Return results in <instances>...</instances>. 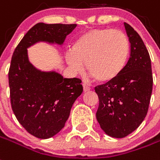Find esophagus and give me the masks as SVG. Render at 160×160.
I'll return each mask as SVG.
<instances>
[{"mask_svg":"<svg viewBox=\"0 0 160 160\" xmlns=\"http://www.w3.org/2000/svg\"><path fill=\"white\" fill-rule=\"evenodd\" d=\"M82 88H83V91L84 92H88L90 90V87H88L86 83H82Z\"/></svg>","mask_w":160,"mask_h":160,"instance_id":"34e87169","label":"esophagus"}]
</instances>
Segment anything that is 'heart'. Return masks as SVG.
<instances>
[{
	"mask_svg": "<svg viewBox=\"0 0 160 160\" xmlns=\"http://www.w3.org/2000/svg\"><path fill=\"white\" fill-rule=\"evenodd\" d=\"M130 53V43L121 31L101 28L87 31L75 39L67 63L79 72L85 63L87 72L98 82L106 83L122 74Z\"/></svg>",
	"mask_w": 160,
	"mask_h": 160,
	"instance_id": "b5f03b06",
	"label": "heart"
}]
</instances>
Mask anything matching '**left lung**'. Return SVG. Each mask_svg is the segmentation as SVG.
Wrapping results in <instances>:
<instances>
[{"label": "left lung", "mask_w": 160, "mask_h": 160, "mask_svg": "<svg viewBox=\"0 0 160 160\" xmlns=\"http://www.w3.org/2000/svg\"><path fill=\"white\" fill-rule=\"evenodd\" d=\"M123 24L131 45L126 68L118 78L95 88L99 99L98 122L106 134L118 138L133 133L143 122L153 89L148 50L135 30Z\"/></svg>", "instance_id": "obj_1"}]
</instances>
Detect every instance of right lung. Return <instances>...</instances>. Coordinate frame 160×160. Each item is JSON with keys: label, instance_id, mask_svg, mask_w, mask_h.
Returning a JSON list of instances; mask_svg holds the SVG:
<instances>
[{"label": "right lung", "instance_id": "right-lung-1", "mask_svg": "<svg viewBox=\"0 0 160 160\" xmlns=\"http://www.w3.org/2000/svg\"><path fill=\"white\" fill-rule=\"evenodd\" d=\"M77 24H36L15 49L9 73L11 103L25 129L49 138L65 126L74 102L82 92L79 78H64L55 71H41L30 62L27 48L38 42L62 46Z\"/></svg>", "mask_w": 160, "mask_h": 160}]
</instances>
